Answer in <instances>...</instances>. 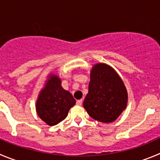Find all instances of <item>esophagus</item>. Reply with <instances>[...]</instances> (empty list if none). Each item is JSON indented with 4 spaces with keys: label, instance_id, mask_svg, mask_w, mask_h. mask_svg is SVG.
<instances>
[{
    "label": "esophagus",
    "instance_id": "34e87169",
    "mask_svg": "<svg viewBox=\"0 0 160 160\" xmlns=\"http://www.w3.org/2000/svg\"><path fill=\"white\" fill-rule=\"evenodd\" d=\"M82 103H83V99H80V100H77V104L78 106L82 105Z\"/></svg>",
    "mask_w": 160,
    "mask_h": 160
}]
</instances>
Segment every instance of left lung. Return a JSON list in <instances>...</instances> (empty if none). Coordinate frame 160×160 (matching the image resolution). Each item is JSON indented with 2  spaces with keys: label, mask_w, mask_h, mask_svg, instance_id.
I'll return each mask as SVG.
<instances>
[{
  "label": "left lung",
  "mask_w": 160,
  "mask_h": 160,
  "mask_svg": "<svg viewBox=\"0 0 160 160\" xmlns=\"http://www.w3.org/2000/svg\"><path fill=\"white\" fill-rule=\"evenodd\" d=\"M127 102V90L117 72L105 63L95 64L83 103L89 116L100 122H113L125 110Z\"/></svg>",
  "instance_id": "left-lung-1"
}]
</instances>
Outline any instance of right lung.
<instances>
[{
    "instance_id": "right-lung-1",
    "label": "right lung",
    "mask_w": 160,
    "mask_h": 160,
    "mask_svg": "<svg viewBox=\"0 0 160 160\" xmlns=\"http://www.w3.org/2000/svg\"><path fill=\"white\" fill-rule=\"evenodd\" d=\"M75 104V98L62 88V80L58 75L50 73L35 104L38 117L48 125L53 126L62 122Z\"/></svg>"
}]
</instances>
